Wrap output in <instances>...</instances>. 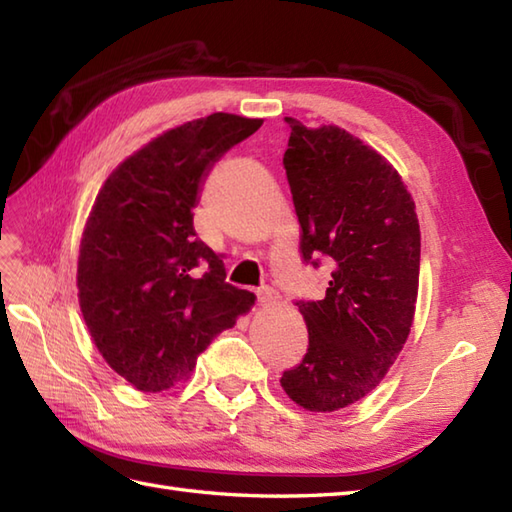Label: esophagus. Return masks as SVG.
Returning a JSON list of instances; mask_svg holds the SVG:
<instances>
[{
	"instance_id": "34e87169",
	"label": "esophagus",
	"mask_w": 512,
	"mask_h": 512,
	"mask_svg": "<svg viewBox=\"0 0 512 512\" xmlns=\"http://www.w3.org/2000/svg\"><path fill=\"white\" fill-rule=\"evenodd\" d=\"M279 299L277 292L273 288H262L257 290V301L262 303V306H268V303H275Z\"/></svg>"
}]
</instances>
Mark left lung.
<instances>
[{
  "instance_id": "8db88e82",
  "label": "left lung",
  "mask_w": 512,
  "mask_h": 512,
  "mask_svg": "<svg viewBox=\"0 0 512 512\" xmlns=\"http://www.w3.org/2000/svg\"><path fill=\"white\" fill-rule=\"evenodd\" d=\"M290 127L284 167L303 262L332 268L321 301H297L308 352L281 387L308 411H339L385 378L418 299L420 224L398 171L345 129Z\"/></svg>"
}]
</instances>
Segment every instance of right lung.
<instances>
[{
  "label": "right lung",
  "instance_id": "add662e5",
  "mask_svg": "<svg viewBox=\"0 0 512 512\" xmlns=\"http://www.w3.org/2000/svg\"><path fill=\"white\" fill-rule=\"evenodd\" d=\"M262 118L215 112L160 134L105 180L76 268L94 345L140 391L187 380L255 295L226 284L222 259L195 237L193 206L211 167Z\"/></svg>",
  "mask_w": 512,
  "mask_h": 512
}]
</instances>
